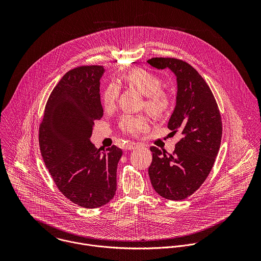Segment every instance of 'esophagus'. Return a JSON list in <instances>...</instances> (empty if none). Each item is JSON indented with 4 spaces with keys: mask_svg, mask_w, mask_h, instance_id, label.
I'll return each mask as SVG.
<instances>
[{
    "mask_svg": "<svg viewBox=\"0 0 261 261\" xmlns=\"http://www.w3.org/2000/svg\"><path fill=\"white\" fill-rule=\"evenodd\" d=\"M139 147V145L137 143H128L125 145L124 149L126 150H133V149H137Z\"/></svg>",
    "mask_w": 261,
    "mask_h": 261,
    "instance_id": "obj_1",
    "label": "esophagus"
}]
</instances>
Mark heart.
Instances as JSON below:
<instances>
[{
  "mask_svg": "<svg viewBox=\"0 0 261 261\" xmlns=\"http://www.w3.org/2000/svg\"><path fill=\"white\" fill-rule=\"evenodd\" d=\"M123 80L138 89L145 95V108L155 117H161L170 111L172 98L170 94L163 90L162 80L156 75L145 69H135L123 76ZM119 95V87L115 83H111L102 93L103 109L109 111L114 107ZM122 132L129 136H138L149 128L148 118L144 115L125 114L119 122Z\"/></svg>",
  "mask_w": 261,
  "mask_h": 261,
  "instance_id": "1",
  "label": "heart"
}]
</instances>
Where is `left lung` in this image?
Masks as SVG:
<instances>
[{
  "mask_svg": "<svg viewBox=\"0 0 261 261\" xmlns=\"http://www.w3.org/2000/svg\"><path fill=\"white\" fill-rule=\"evenodd\" d=\"M147 62L159 70L170 69L177 78L176 106L168 127L182 135L169 156L150 148V183L165 199L184 200L204 183L214 165L222 138L220 112L206 81L190 64L163 57Z\"/></svg>",
  "mask_w": 261,
  "mask_h": 261,
  "instance_id": "8db88e82",
  "label": "left lung"
}]
</instances>
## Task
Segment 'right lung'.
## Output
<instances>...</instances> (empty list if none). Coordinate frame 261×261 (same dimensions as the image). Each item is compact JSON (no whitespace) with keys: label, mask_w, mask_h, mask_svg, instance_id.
Masks as SVG:
<instances>
[{"label":"right lung","mask_w":261,"mask_h":261,"mask_svg":"<svg viewBox=\"0 0 261 261\" xmlns=\"http://www.w3.org/2000/svg\"><path fill=\"white\" fill-rule=\"evenodd\" d=\"M102 66L68 71L52 90L39 128L45 166L60 192L76 205L93 209L109 203L116 191L122 150L101 151L90 142L94 120L100 119Z\"/></svg>","instance_id":"1"}]
</instances>
